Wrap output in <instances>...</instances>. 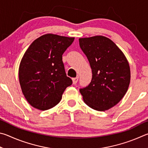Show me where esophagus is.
<instances>
[{"label": "esophagus", "instance_id": "34e87169", "mask_svg": "<svg viewBox=\"0 0 148 148\" xmlns=\"http://www.w3.org/2000/svg\"><path fill=\"white\" fill-rule=\"evenodd\" d=\"M73 80V84H75L77 82H78V80H79V77H75V78H73L72 79Z\"/></svg>", "mask_w": 148, "mask_h": 148}]
</instances>
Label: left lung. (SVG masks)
<instances>
[{
  "mask_svg": "<svg viewBox=\"0 0 148 148\" xmlns=\"http://www.w3.org/2000/svg\"><path fill=\"white\" fill-rule=\"evenodd\" d=\"M79 45L92 71L91 82L79 91L90 108L107 110L118 104L127 91L131 79L127 60L118 46L104 36L80 38Z\"/></svg>",
  "mask_w": 148,
  "mask_h": 148,
  "instance_id": "obj_1",
  "label": "left lung"
}]
</instances>
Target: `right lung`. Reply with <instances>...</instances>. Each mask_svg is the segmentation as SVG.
Listing matches in <instances>:
<instances>
[{
  "instance_id": "right-lung-1",
  "label": "right lung",
  "mask_w": 148,
  "mask_h": 148,
  "mask_svg": "<svg viewBox=\"0 0 148 148\" xmlns=\"http://www.w3.org/2000/svg\"><path fill=\"white\" fill-rule=\"evenodd\" d=\"M74 39L48 34L34 41L25 52L19 79L23 94L33 107L41 110L54 107L72 84L65 71L62 54Z\"/></svg>"
}]
</instances>
